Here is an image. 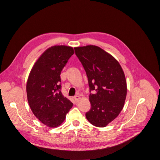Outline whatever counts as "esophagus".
Instances as JSON below:
<instances>
[{
    "mask_svg": "<svg viewBox=\"0 0 160 160\" xmlns=\"http://www.w3.org/2000/svg\"><path fill=\"white\" fill-rule=\"evenodd\" d=\"M74 99L76 102H78L80 99H81V97L79 96H75L74 97Z\"/></svg>",
    "mask_w": 160,
    "mask_h": 160,
    "instance_id": "esophagus-1",
    "label": "esophagus"
}]
</instances>
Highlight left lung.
Returning <instances> with one entry per match:
<instances>
[{
    "instance_id": "obj_1",
    "label": "left lung",
    "mask_w": 160,
    "mask_h": 160,
    "mask_svg": "<svg viewBox=\"0 0 160 160\" xmlns=\"http://www.w3.org/2000/svg\"><path fill=\"white\" fill-rule=\"evenodd\" d=\"M74 49L87 73L90 91L97 92L89 96L92 108L86 117L92 125L104 128L124 108L127 95L124 72L118 61L99 47L90 45Z\"/></svg>"
}]
</instances>
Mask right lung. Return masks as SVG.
I'll return each mask as SVG.
<instances>
[{"label":"right lung","mask_w":160,"mask_h":160,"mask_svg":"<svg viewBox=\"0 0 160 160\" xmlns=\"http://www.w3.org/2000/svg\"><path fill=\"white\" fill-rule=\"evenodd\" d=\"M74 54L72 47L54 45L36 60L26 84L28 101L32 112L46 126H59L73 104L61 92L60 74Z\"/></svg>","instance_id":"right-lung-1"}]
</instances>
